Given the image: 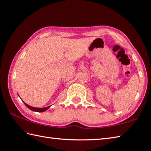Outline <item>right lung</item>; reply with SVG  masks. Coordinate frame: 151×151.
Returning <instances> with one entry per match:
<instances>
[{"label": "right lung", "instance_id": "add662e5", "mask_svg": "<svg viewBox=\"0 0 151 151\" xmlns=\"http://www.w3.org/2000/svg\"><path fill=\"white\" fill-rule=\"evenodd\" d=\"M19 95V94H18ZM24 104L26 105V106L29 108L30 110L33 111H35V112H44V111H45L46 110H47L49 108H50L51 106H48V107H43V108H38V107H31L30 106H29V105H27L26 103L24 102V101H23Z\"/></svg>", "mask_w": 151, "mask_h": 151}]
</instances>
